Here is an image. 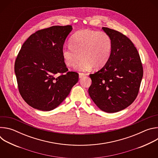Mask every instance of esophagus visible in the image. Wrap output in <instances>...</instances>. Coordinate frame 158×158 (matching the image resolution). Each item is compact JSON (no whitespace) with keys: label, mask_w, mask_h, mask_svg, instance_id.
Returning a JSON list of instances; mask_svg holds the SVG:
<instances>
[{"label":"esophagus","mask_w":158,"mask_h":158,"mask_svg":"<svg viewBox=\"0 0 158 158\" xmlns=\"http://www.w3.org/2000/svg\"><path fill=\"white\" fill-rule=\"evenodd\" d=\"M87 74H85V73H80L79 74V78H82L84 76H85Z\"/></svg>","instance_id":"esophagus-1"}]
</instances>
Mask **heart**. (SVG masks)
I'll return each mask as SVG.
<instances>
[{
  "instance_id": "heart-1",
  "label": "heart",
  "mask_w": 158,
  "mask_h": 158,
  "mask_svg": "<svg viewBox=\"0 0 158 158\" xmlns=\"http://www.w3.org/2000/svg\"><path fill=\"white\" fill-rule=\"evenodd\" d=\"M70 46L62 50L65 64L74 67L81 57L76 69L87 71L93 67L99 69L106 65L111 55L112 42L104 31L84 29L74 34L70 39Z\"/></svg>"
}]
</instances>
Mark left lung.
I'll return each mask as SVG.
<instances>
[{
  "label": "left lung",
  "instance_id": "left-lung-1",
  "mask_svg": "<svg viewBox=\"0 0 158 158\" xmlns=\"http://www.w3.org/2000/svg\"><path fill=\"white\" fill-rule=\"evenodd\" d=\"M102 29L112 39V52L102 68L89 75L92 84L88 91L101 110L112 113L124 109L136 99L143 68L138 50L127 37L107 27Z\"/></svg>",
  "mask_w": 158,
  "mask_h": 158
}]
</instances>
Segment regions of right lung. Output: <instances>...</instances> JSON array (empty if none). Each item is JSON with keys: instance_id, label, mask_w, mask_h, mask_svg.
Returning <instances> with one entry per match:
<instances>
[{"instance_id": "obj_1", "label": "right lung", "mask_w": 158, "mask_h": 158, "mask_svg": "<svg viewBox=\"0 0 158 158\" xmlns=\"http://www.w3.org/2000/svg\"><path fill=\"white\" fill-rule=\"evenodd\" d=\"M71 26H52L32 34L15 59L14 71L19 93L34 109L49 111L67 98L79 74L68 71L62 50Z\"/></svg>"}]
</instances>
